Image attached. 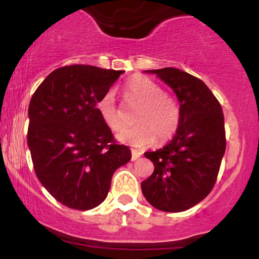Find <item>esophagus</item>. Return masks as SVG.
I'll return each instance as SVG.
<instances>
[{
  "label": "esophagus",
  "mask_w": 259,
  "mask_h": 259,
  "mask_svg": "<svg viewBox=\"0 0 259 259\" xmlns=\"http://www.w3.org/2000/svg\"><path fill=\"white\" fill-rule=\"evenodd\" d=\"M140 156H141V153L138 152V151H132V160H136Z\"/></svg>",
  "instance_id": "esophagus-1"
}]
</instances>
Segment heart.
Instances as JSON below:
<instances>
[{"label":"heart","instance_id":"b5f03b06","mask_svg":"<svg viewBox=\"0 0 259 259\" xmlns=\"http://www.w3.org/2000/svg\"><path fill=\"white\" fill-rule=\"evenodd\" d=\"M124 97L129 106L140 107L134 127L121 130L117 138L133 147L144 148L157 140L163 144L174 136L180 125L179 103L162 86L145 75H135L125 84ZM101 119L113 132L123 127V113L115 102L113 92H107L97 103Z\"/></svg>","mask_w":259,"mask_h":259}]
</instances>
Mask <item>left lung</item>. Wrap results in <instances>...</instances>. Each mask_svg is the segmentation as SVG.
<instances>
[{"label": "left lung", "mask_w": 259, "mask_h": 259, "mask_svg": "<svg viewBox=\"0 0 259 259\" xmlns=\"http://www.w3.org/2000/svg\"><path fill=\"white\" fill-rule=\"evenodd\" d=\"M177 94L181 119L173 140L156 152L152 175L141 183L146 200L163 212H183L201 202L214 186L227 147L219 101L201 79L177 68L147 70Z\"/></svg>", "instance_id": "8db88e82"}]
</instances>
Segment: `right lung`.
Returning a JSON list of instances; mask_svg holds the SVG:
<instances>
[{"mask_svg": "<svg viewBox=\"0 0 259 259\" xmlns=\"http://www.w3.org/2000/svg\"><path fill=\"white\" fill-rule=\"evenodd\" d=\"M123 70L65 65L38 85L29 105L28 145L37 179L65 207L102 203L112 177L132 158L101 119L97 103Z\"/></svg>", "mask_w": 259, "mask_h": 259, "instance_id": "add662e5", "label": "right lung"}]
</instances>
